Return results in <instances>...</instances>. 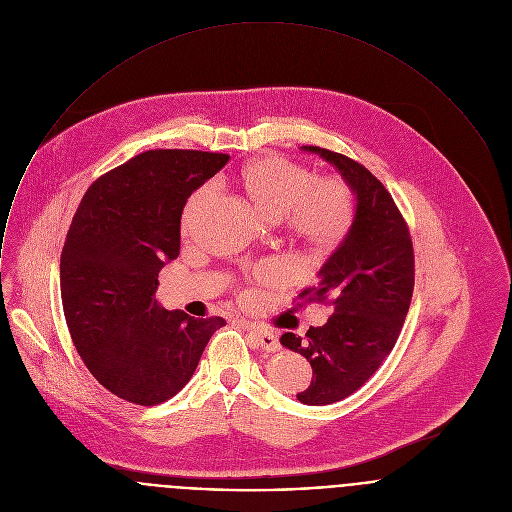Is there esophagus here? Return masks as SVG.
Masks as SVG:
<instances>
[{
    "label": "esophagus",
    "mask_w": 512,
    "mask_h": 512,
    "mask_svg": "<svg viewBox=\"0 0 512 512\" xmlns=\"http://www.w3.org/2000/svg\"><path fill=\"white\" fill-rule=\"evenodd\" d=\"M248 330H250L252 340L256 341V345L262 347L264 351H278L280 349L278 338L272 332L262 330V328H254V326H248Z\"/></svg>",
    "instance_id": "esophagus-1"
}]
</instances>
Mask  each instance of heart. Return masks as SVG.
<instances>
[{
  "label": "heart",
  "mask_w": 512,
  "mask_h": 512,
  "mask_svg": "<svg viewBox=\"0 0 512 512\" xmlns=\"http://www.w3.org/2000/svg\"><path fill=\"white\" fill-rule=\"evenodd\" d=\"M240 184L252 202L268 218H286L294 236L316 252L338 246L349 232L355 216V198L345 180L338 176L316 178V174L280 157L250 161L240 171ZM210 186L196 188L182 210V230L196 222ZM276 268H264L262 280H278Z\"/></svg>",
  "instance_id": "heart-1"
}]
</instances>
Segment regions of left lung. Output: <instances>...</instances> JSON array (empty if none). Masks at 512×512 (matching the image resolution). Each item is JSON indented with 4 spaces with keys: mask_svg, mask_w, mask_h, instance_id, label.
Wrapping results in <instances>:
<instances>
[{
    "mask_svg": "<svg viewBox=\"0 0 512 512\" xmlns=\"http://www.w3.org/2000/svg\"><path fill=\"white\" fill-rule=\"evenodd\" d=\"M330 161L357 196L349 232L304 288V304H330L334 314L304 338L286 332L280 343L302 353L314 379L298 399L330 405L355 393L391 353L409 312L415 254L409 226L387 188L357 161L320 147H304Z\"/></svg>",
    "mask_w": 512,
    "mask_h": 512,
    "instance_id": "8db88e82",
    "label": "left lung"
}]
</instances>
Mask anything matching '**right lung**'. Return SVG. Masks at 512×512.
<instances>
[{
	"mask_svg": "<svg viewBox=\"0 0 512 512\" xmlns=\"http://www.w3.org/2000/svg\"><path fill=\"white\" fill-rule=\"evenodd\" d=\"M228 155L157 149L99 176L69 226L59 276L65 322L83 363L113 395L159 405L192 377L218 316L194 320L155 300L180 252L186 198Z\"/></svg>",
	"mask_w": 512,
	"mask_h": 512,
	"instance_id": "right-lung-1",
	"label": "right lung"
}]
</instances>
